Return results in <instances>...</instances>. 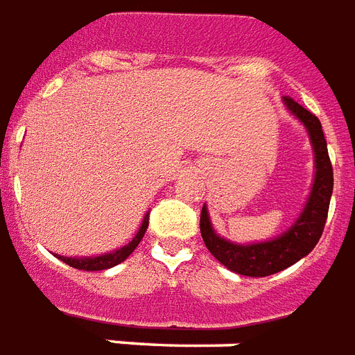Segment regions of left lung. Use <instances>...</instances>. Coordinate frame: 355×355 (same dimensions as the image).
<instances>
[{"label":"left lung","mask_w":355,"mask_h":355,"mask_svg":"<svg viewBox=\"0 0 355 355\" xmlns=\"http://www.w3.org/2000/svg\"><path fill=\"white\" fill-rule=\"evenodd\" d=\"M282 101L286 109L304 125L314 152V169H316L314 180L297 220L278 237L259 241V243L241 244L218 235L212 227L207 205H203L201 209L199 227H201L205 246L230 271L244 277H269L309 256L322 237L327 211H329L333 193V167L327 154V143H325L322 124L311 111H306L291 97H284Z\"/></svg>","instance_id":"left-lung-1"}]
</instances>
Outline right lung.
<instances>
[{
    "label": "right lung",
    "mask_w": 355,
    "mask_h": 355,
    "mask_svg": "<svg viewBox=\"0 0 355 355\" xmlns=\"http://www.w3.org/2000/svg\"><path fill=\"white\" fill-rule=\"evenodd\" d=\"M146 227H148V212L144 214L143 224H141L139 231L135 233V237L131 239L130 243L125 244V246H122V248L107 252V254H99V256H86V258H67V256H56V258L62 259V261L69 265V267L80 269V271H105V269H111L114 265L122 263L124 259L130 258L131 252L137 248L139 243H141V239L144 237Z\"/></svg>",
    "instance_id": "1"
}]
</instances>
